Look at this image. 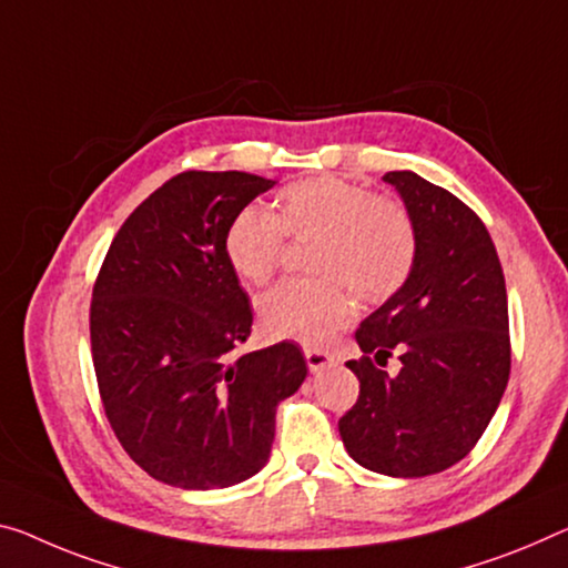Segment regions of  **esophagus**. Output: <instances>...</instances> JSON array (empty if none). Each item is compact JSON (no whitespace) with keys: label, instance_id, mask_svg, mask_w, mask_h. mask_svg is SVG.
<instances>
[{"label":"esophagus","instance_id":"34e87169","mask_svg":"<svg viewBox=\"0 0 568 568\" xmlns=\"http://www.w3.org/2000/svg\"><path fill=\"white\" fill-rule=\"evenodd\" d=\"M304 361H307V368L312 373H320L322 368H329V365H333V355L320 351V347H304Z\"/></svg>","mask_w":568,"mask_h":568}]
</instances>
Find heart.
Returning a JSON list of instances; mask_svg holds the SVG:
<instances>
[{"mask_svg":"<svg viewBox=\"0 0 568 568\" xmlns=\"http://www.w3.org/2000/svg\"><path fill=\"white\" fill-rule=\"evenodd\" d=\"M286 235L310 241L314 278L284 282L258 300V327L272 339L325 345L355 314L353 292L386 302L416 264V229L396 200L355 182L310 178L286 185L276 213L248 205L225 233V258L248 284H266L282 264Z\"/></svg>","mask_w":568,"mask_h":568,"instance_id":"1","label":"heart"}]
</instances>
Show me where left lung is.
Wrapping results in <instances>:
<instances>
[{"instance_id":"left-lung-1","label":"left lung","mask_w":568,"mask_h":568,"mask_svg":"<svg viewBox=\"0 0 568 568\" xmlns=\"http://www.w3.org/2000/svg\"><path fill=\"white\" fill-rule=\"evenodd\" d=\"M383 180L414 221L416 264L400 292L357 327L363 357L347 368L361 394L337 426L357 465L426 477L465 459L500 404L510 375L508 294L473 207L416 172ZM394 352L398 376L374 368Z\"/></svg>"}]
</instances>
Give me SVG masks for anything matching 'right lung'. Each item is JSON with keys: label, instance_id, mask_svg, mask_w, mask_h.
<instances>
[{"label": "right lung", "instance_id": "add662e5", "mask_svg": "<svg viewBox=\"0 0 568 568\" xmlns=\"http://www.w3.org/2000/svg\"><path fill=\"white\" fill-rule=\"evenodd\" d=\"M274 180L180 172L113 235L93 284L91 355L113 434L146 475L215 490L268 462L276 406L307 378L294 343L231 357L248 294L225 258L235 215Z\"/></svg>", "mask_w": 568, "mask_h": 568}]
</instances>
